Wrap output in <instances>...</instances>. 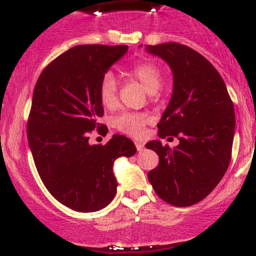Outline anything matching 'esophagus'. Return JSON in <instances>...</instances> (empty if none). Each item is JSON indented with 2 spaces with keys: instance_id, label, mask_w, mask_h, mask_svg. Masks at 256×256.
Wrapping results in <instances>:
<instances>
[{
  "instance_id": "1",
  "label": "esophagus",
  "mask_w": 256,
  "mask_h": 256,
  "mask_svg": "<svg viewBox=\"0 0 256 256\" xmlns=\"http://www.w3.org/2000/svg\"><path fill=\"white\" fill-rule=\"evenodd\" d=\"M135 144H136V148H138V152H141L144 150V144L142 142H138V141H135Z\"/></svg>"
}]
</instances>
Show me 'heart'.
<instances>
[{
  "mask_svg": "<svg viewBox=\"0 0 256 256\" xmlns=\"http://www.w3.org/2000/svg\"><path fill=\"white\" fill-rule=\"evenodd\" d=\"M125 76L138 80L150 94H154L162 85V72L157 64L151 60H142L132 64L125 70ZM99 99L102 106L114 109L118 105V80L112 73L104 74L99 85ZM150 116L146 114L124 112L116 116L112 125L116 130L130 136L142 135L144 126L148 124Z\"/></svg>",
  "mask_w": 256,
  "mask_h": 256,
  "instance_id": "1",
  "label": "heart"
}]
</instances>
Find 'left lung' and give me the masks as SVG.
<instances>
[{
	"label": "left lung",
	"mask_w": 256,
	"mask_h": 256,
	"mask_svg": "<svg viewBox=\"0 0 256 256\" xmlns=\"http://www.w3.org/2000/svg\"><path fill=\"white\" fill-rule=\"evenodd\" d=\"M174 73V92L157 124L158 136H172L178 146L150 141L158 166L147 174L161 200L190 207L216 187L232 158L236 114L226 82L216 68L194 49L176 42L147 46Z\"/></svg>",
	"instance_id": "left-lung-1"
}]
</instances>
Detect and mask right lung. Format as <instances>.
<instances>
[{"label": "right lung", "mask_w": 256, "mask_h": 256, "mask_svg": "<svg viewBox=\"0 0 256 256\" xmlns=\"http://www.w3.org/2000/svg\"><path fill=\"white\" fill-rule=\"evenodd\" d=\"M128 46L84 44L64 52L48 64L34 86L27 138L40 180L62 204L89 213L114 200L118 182L112 164L131 157L130 138L114 135L106 144H90L104 115L99 85Z\"/></svg>", "instance_id": "right-lung-1"}]
</instances>
